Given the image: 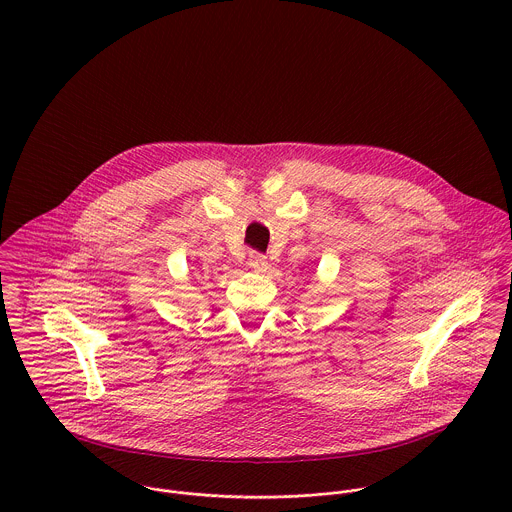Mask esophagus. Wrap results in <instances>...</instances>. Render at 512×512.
<instances>
[{"mask_svg": "<svg viewBox=\"0 0 512 512\" xmlns=\"http://www.w3.org/2000/svg\"><path fill=\"white\" fill-rule=\"evenodd\" d=\"M248 266L254 270V272H266L268 270V258L264 254H258V252H252L248 256Z\"/></svg>", "mask_w": 512, "mask_h": 512, "instance_id": "esophagus-1", "label": "esophagus"}]
</instances>
